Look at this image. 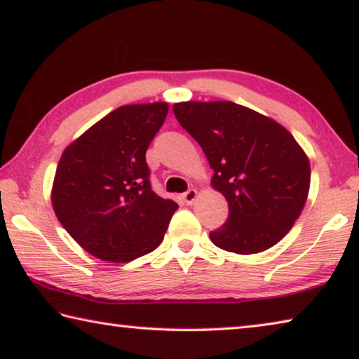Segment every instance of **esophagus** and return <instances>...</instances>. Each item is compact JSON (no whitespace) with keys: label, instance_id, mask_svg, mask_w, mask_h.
<instances>
[{"label":"esophagus","instance_id":"esophagus-1","mask_svg":"<svg viewBox=\"0 0 359 359\" xmlns=\"http://www.w3.org/2000/svg\"><path fill=\"white\" fill-rule=\"evenodd\" d=\"M196 196H198V191L195 189H190V190L185 191L184 196H182V198H184V201L187 203V205H194Z\"/></svg>","mask_w":359,"mask_h":359}]
</instances>
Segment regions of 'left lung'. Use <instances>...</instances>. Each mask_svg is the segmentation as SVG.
<instances>
[{
	"mask_svg": "<svg viewBox=\"0 0 359 359\" xmlns=\"http://www.w3.org/2000/svg\"><path fill=\"white\" fill-rule=\"evenodd\" d=\"M179 124L198 142L226 196L229 217L210 233L216 247L253 255L285 237L306 203L308 156L285 127L232 101L172 106Z\"/></svg>",
	"mask_w": 359,
	"mask_h": 359,
	"instance_id": "8db88e82",
	"label": "left lung"
}]
</instances>
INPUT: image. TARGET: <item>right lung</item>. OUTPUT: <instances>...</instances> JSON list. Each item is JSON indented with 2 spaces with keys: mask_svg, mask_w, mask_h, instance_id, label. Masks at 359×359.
Segmentation results:
<instances>
[{
  "mask_svg": "<svg viewBox=\"0 0 359 359\" xmlns=\"http://www.w3.org/2000/svg\"><path fill=\"white\" fill-rule=\"evenodd\" d=\"M168 109V103L121 106L64 149L53 210L95 258L128 263L163 242L179 206L151 190L145 154Z\"/></svg>",
  "mask_w": 359,
  "mask_h": 359,
  "instance_id": "add662e5",
  "label": "right lung"
}]
</instances>
